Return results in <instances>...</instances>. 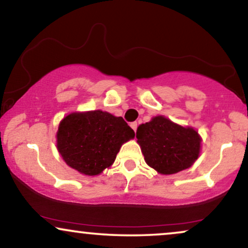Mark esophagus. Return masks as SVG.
<instances>
[{
  "label": "esophagus",
  "mask_w": 248,
  "mask_h": 248,
  "mask_svg": "<svg viewBox=\"0 0 248 248\" xmlns=\"http://www.w3.org/2000/svg\"><path fill=\"white\" fill-rule=\"evenodd\" d=\"M137 126H139V124H137V122H136V121H135V122H131V124H130V127L133 128L134 131H136V129H137Z\"/></svg>",
  "instance_id": "34e87169"
}]
</instances>
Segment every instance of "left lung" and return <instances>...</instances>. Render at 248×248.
<instances>
[{"label":"left lung","instance_id":"8db88e82","mask_svg":"<svg viewBox=\"0 0 248 248\" xmlns=\"http://www.w3.org/2000/svg\"><path fill=\"white\" fill-rule=\"evenodd\" d=\"M136 137L145 162L160 174L184 170L199 156V134L193 128L182 127L162 115L140 124Z\"/></svg>","mask_w":248,"mask_h":248}]
</instances>
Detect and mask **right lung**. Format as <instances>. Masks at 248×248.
Masks as SVG:
<instances>
[{
    "mask_svg": "<svg viewBox=\"0 0 248 248\" xmlns=\"http://www.w3.org/2000/svg\"><path fill=\"white\" fill-rule=\"evenodd\" d=\"M134 137V130L121 117L101 109L77 112L59 124L57 149L70 167L95 176L113 164L122 144Z\"/></svg>",
    "mask_w": 248,
    "mask_h": 248,
    "instance_id": "obj_1",
    "label": "right lung"
}]
</instances>
